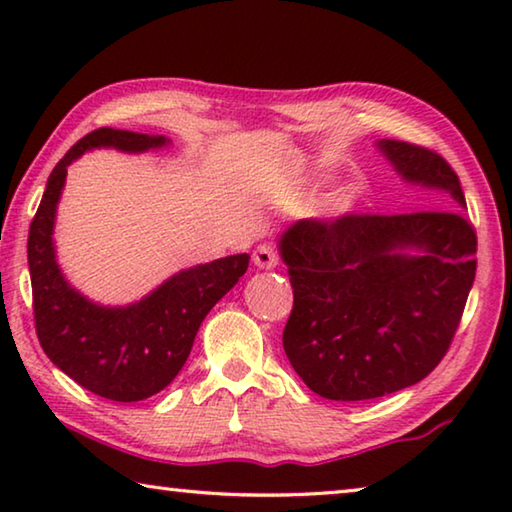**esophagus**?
<instances>
[{"label": "esophagus", "instance_id": "obj_1", "mask_svg": "<svg viewBox=\"0 0 512 512\" xmlns=\"http://www.w3.org/2000/svg\"><path fill=\"white\" fill-rule=\"evenodd\" d=\"M277 250L273 248V246H268V244H262V246H257V250L253 253V264L257 266V268H275L277 266Z\"/></svg>", "mask_w": 512, "mask_h": 512}]
</instances>
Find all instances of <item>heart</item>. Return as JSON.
<instances>
[{
	"label": "heart",
	"instance_id": "obj_1",
	"mask_svg": "<svg viewBox=\"0 0 512 512\" xmlns=\"http://www.w3.org/2000/svg\"><path fill=\"white\" fill-rule=\"evenodd\" d=\"M345 207H348V201H341V203H336V210H345Z\"/></svg>",
	"mask_w": 512,
	"mask_h": 512
}]
</instances>
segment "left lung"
<instances>
[{
  "label": "left lung",
  "mask_w": 512,
  "mask_h": 512,
  "mask_svg": "<svg viewBox=\"0 0 512 512\" xmlns=\"http://www.w3.org/2000/svg\"><path fill=\"white\" fill-rule=\"evenodd\" d=\"M377 149L404 183L443 192L447 210L305 219L277 239L293 287L284 352L325 400H375L427 377L474 284L476 235L452 167L409 142Z\"/></svg>",
  "instance_id": "8db88e82"
}]
</instances>
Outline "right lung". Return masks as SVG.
Wrapping results in <instances>:
<instances>
[{"label": "right lung", "mask_w": 512, "mask_h": 512, "mask_svg": "<svg viewBox=\"0 0 512 512\" xmlns=\"http://www.w3.org/2000/svg\"><path fill=\"white\" fill-rule=\"evenodd\" d=\"M164 135L99 128L65 153L29 228V273L38 341L54 366L112 402H140L167 388L192 352L210 309L246 273L250 255L185 268L124 307L99 305L67 282L56 259L54 225L67 167L85 151L144 153L169 146Z\"/></svg>", "instance_id": "obj_1"}]
</instances>
